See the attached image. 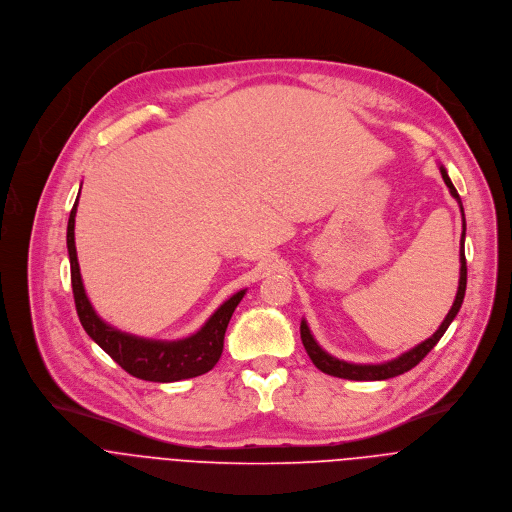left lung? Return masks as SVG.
Instances as JSON below:
<instances>
[{"label":"left lung","instance_id":"obj_1","mask_svg":"<svg viewBox=\"0 0 512 512\" xmlns=\"http://www.w3.org/2000/svg\"><path fill=\"white\" fill-rule=\"evenodd\" d=\"M440 171H442V177H444V183L448 185L452 197L458 201L460 206V212H462V238H460V282H458V292H456V298H454V304L450 313L446 315L444 323L440 325V329L430 337L426 339L424 343L416 345L414 349L405 351L403 355L391 359V361H385V363H377V365H361V363H347V361H341L333 355H329L313 337L309 325H306V321H300V339H302V345L306 349V353H309L311 361L315 363L317 369H321L323 373L327 375H333V377H341V379H353V381H381V379H389V377H395V375H401L405 371H410L412 367H416L434 347L436 343L444 337L446 329L450 327V323L454 321V317L458 315L460 306H462V300H464V292H466V256H464V238H466V220H464V208H462V199L456 191V187L452 185L446 169L440 165Z\"/></svg>","mask_w":512,"mask_h":512}]
</instances>
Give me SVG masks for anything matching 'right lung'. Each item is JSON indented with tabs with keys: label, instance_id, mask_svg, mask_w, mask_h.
<instances>
[{
	"label": "right lung",
	"instance_id": "right-lung-1",
	"mask_svg": "<svg viewBox=\"0 0 512 512\" xmlns=\"http://www.w3.org/2000/svg\"><path fill=\"white\" fill-rule=\"evenodd\" d=\"M76 206H78V197L74 201L70 218H68L66 246H68V258H70V278H72L76 313L88 337L102 351L109 353L127 373H131L137 379L169 383V381L197 377L214 369V365L218 363L224 351V335H226L228 323L236 311V306L244 298L246 290H240L234 296H230L208 319V323L191 337L177 339V341H155V339H143V337L123 333L107 325L96 315L84 292L78 258H76V244H74Z\"/></svg>",
	"mask_w": 512,
	"mask_h": 512
}]
</instances>
